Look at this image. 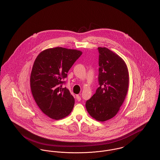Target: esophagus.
<instances>
[{"mask_svg":"<svg viewBox=\"0 0 160 160\" xmlns=\"http://www.w3.org/2000/svg\"><path fill=\"white\" fill-rule=\"evenodd\" d=\"M76 99H77V101L80 102V101L81 100V97H80V96L79 95H76Z\"/></svg>","mask_w":160,"mask_h":160,"instance_id":"34e87169","label":"esophagus"}]
</instances>
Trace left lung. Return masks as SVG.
Instances as JSON below:
<instances>
[{
    "label": "left lung",
    "mask_w": 160,
    "mask_h": 160,
    "mask_svg": "<svg viewBox=\"0 0 160 160\" xmlns=\"http://www.w3.org/2000/svg\"><path fill=\"white\" fill-rule=\"evenodd\" d=\"M98 83L95 93L86 102L89 115L99 122L113 118L123 103L129 86L128 68L122 58L106 48H98Z\"/></svg>",
    "instance_id": "obj_1"
}]
</instances>
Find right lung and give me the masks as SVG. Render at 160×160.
<instances>
[{"instance_id":"obj_1","label":"right lung","mask_w":160,"mask_h":160,"mask_svg":"<svg viewBox=\"0 0 160 160\" xmlns=\"http://www.w3.org/2000/svg\"><path fill=\"white\" fill-rule=\"evenodd\" d=\"M82 54L76 49L56 47L41 52L36 58L30 77L31 90L40 110L49 118L60 120L71 112L74 98L63 79Z\"/></svg>"}]
</instances>
